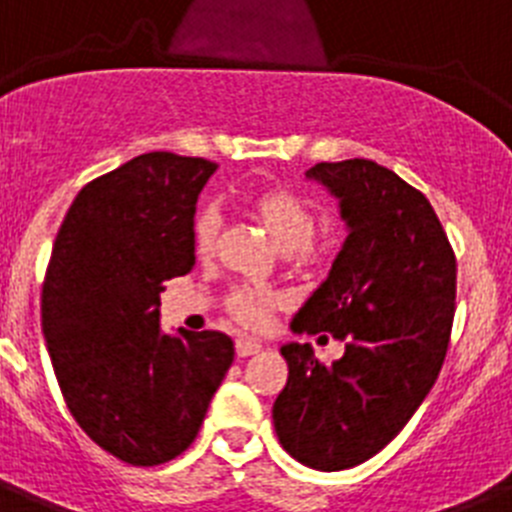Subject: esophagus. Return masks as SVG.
Segmentation results:
<instances>
[{"instance_id":"34e87169","label":"esophagus","mask_w":512,"mask_h":512,"mask_svg":"<svg viewBox=\"0 0 512 512\" xmlns=\"http://www.w3.org/2000/svg\"><path fill=\"white\" fill-rule=\"evenodd\" d=\"M259 351H261L259 341H248V338H238V341H235V354H238V359H246V356L259 354Z\"/></svg>"}]
</instances>
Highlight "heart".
<instances>
[{"label": "heart", "instance_id": "obj_1", "mask_svg": "<svg viewBox=\"0 0 512 512\" xmlns=\"http://www.w3.org/2000/svg\"><path fill=\"white\" fill-rule=\"evenodd\" d=\"M248 212L261 228L266 230L274 246L279 251L289 253L295 264H320L336 253L338 238L333 233H325L320 238L312 235L315 217L310 205L300 200L297 194L287 189H261L253 192L246 200ZM217 233H220V217L212 207H202L194 217L192 225V246L197 256H210L215 251ZM277 305V297L264 289H238L230 295L228 310L235 320L246 328H261L269 320L271 307Z\"/></svg>", "mask_w": 512, "mask_h": 512}]
</instances>
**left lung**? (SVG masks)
<instances>
[{"instance_id":"left-lung-1","label":"left lung","mask_w":512,"mask_h":512,"mask_svg":"<svg viewBox=\"0 0 512 512\" xmlns=\"http://www.w3.org/2000/svg\"><path fill=\"white\" fill-rule=\"evenodd\" d=\"M307 179L341 207L348 235L330 274L292 320L295 333L346 343L333 364L287 343L289 377L271 418L300 464L341 472L372 459L431 392L456 310V256L425 194L395 171L348 158Z\"/></svg>"}]
</instances>
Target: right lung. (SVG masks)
<instances>
[{
  "mask_svg": "<svg viewBox=\"0 0 512 512\" xmlns=\"http://www.w3.org/2000/svg\"><path fill=\"white\" fill-rule=\"evenodd\" d=\"M205 158L153 151L76 194L53 243L40 318L71 415L99 449L133 467L187 451L233 364L225 333L166 336L164 282L194 266Z\"/></svg>",
  "mask_w": 512,
  "mask_h": 512,
  "instance_id": "1",
  "label": "right lung"
}]
</instances>
